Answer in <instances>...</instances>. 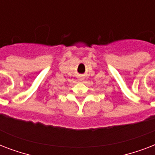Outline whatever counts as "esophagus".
Wrapping results in <instances>:
<instances>
[{
    "instance_id": "34e87169",
    "label": "esophagus",
    "mask_w": 155,
    "mask_h": 155,
    "mask_svg": "<svg viewBox=\"0 0 155 155\" xmlns=\"http://www.w3.org/2000/svg\"><path fill=\"white\" fill-rule=\"evenodd\" d=\"M84 80V78L82 77V76H81V77H80V79H79V80H80V81H83Z\"/></svg>"
}]
</instances>
